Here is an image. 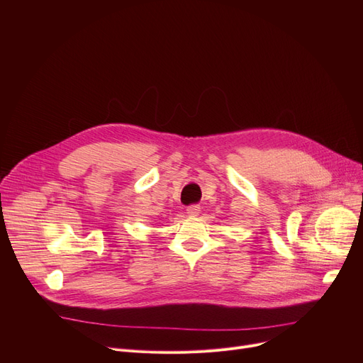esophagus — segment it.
<instances>
[{"label":"esophagus","mask_w":363,"mask_h":363,"mask_svg":"<svg viewBox=\"0 0 363 363\" xmlns=\"http://www.w3.org/2000/svg\"><path fill=\"white\" fill-rule=\"evenodd\" d=\"M199 213H200V207L199 206H188L186 207V215L188 216L196 218V216H199Z\"/></svg>","instance_id":"esophagus-1"}]
</instances>
